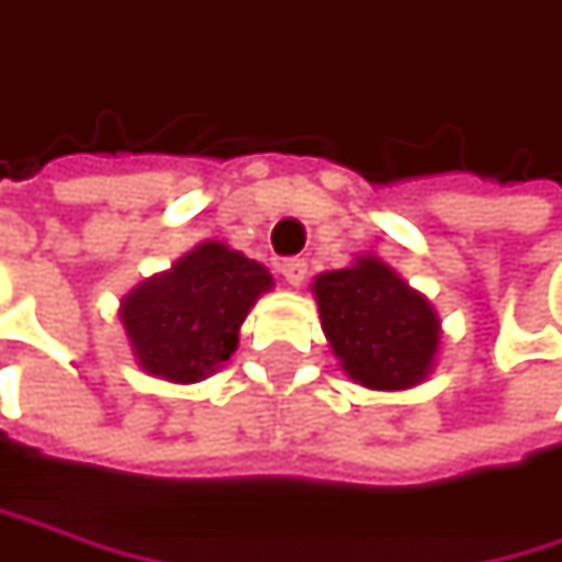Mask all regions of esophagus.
<instances>
[{"instance_id":"34e87169","label":"esophagus","mask_w":562,"mask_h":562,"mask_svg":"<svg viewBox=\"0 0 562 562\" xmlns=\"http://www.w3.org/2000/svg\"><path fill=\"white\" fill-rule=\"evenodd\" d=\"M280 273H282V280L289 282V285H302V282H305V273H308V263H305V260H299V257L282 260Z\"/></svg>"}]
</instances>
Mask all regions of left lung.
<instances>
[{
  "instance_id": "1",
  "label": "left lung",
  "mask_w": 562,
  "mask_h": 562,
  "mask_svg": "<svg viewBox=\"0 0 562 562\" xmlns=\"http://www.w3.org/2000/svg\"><path fill=\"white\" fill-rule=\"evenodd\" d=\"M322 328L340 370L367 389H408L434 367L440 318L434 305L380 257L312 282Z\"/></svg>"
}]
</instances>
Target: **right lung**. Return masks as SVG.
I'll use <instances>...</instances> for the list:
<instances>
[{
    "label": "right lung",
    "instance_id": "1",
    "mask_svg": "<svg viewBox=\"0 0 562 562\" xmlns=\"http://www.w3.org/2000/svg\"><path fill=\"white\" fill-rule=\"evenodd\" d=\"M267 289H273L267 267L205 240L167 273L131 289L119 318L140 370L170 383H199L237 350V331Z\"/></svg>",
    "mask_w": 562,
    "mask_h": 562
}]
</instances>
